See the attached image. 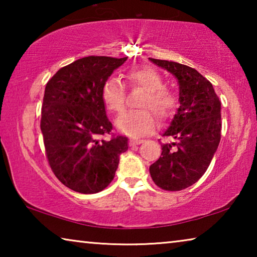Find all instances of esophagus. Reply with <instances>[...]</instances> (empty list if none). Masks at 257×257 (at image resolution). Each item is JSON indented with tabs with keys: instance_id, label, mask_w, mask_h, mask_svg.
I'll return each mask as SVG.
<instances>
[{
	"instance_id": "1",
	"label": "esophagus",
	"mask_w": 257,
	"mask_h": 257,
	"mask_svg": "<svg viewBox=\"0 0 257 257\" xmlns=\"http://www.w3.org/2000/svg\"><path fill=\"white\" fill-rule=\"evenodd\" d=\"M144 142L143 139H138V138H130L129 139V146H136L142 144V143Z\"/></svg>"
}]
</instances>
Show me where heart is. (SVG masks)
<instances>
[{
	"mask_svg": "<svg viewBox=\"0 0 257 257\" xmlns=\"http://www.w3.org/2000/svg\"><path fill=\"white\" fill-rule=\"evenodd\" d=\"M124 79L133 88L145 90L139 102L137 111H129L121 114L115 121L116 129L133 137L143 136L155 128L158 116L160 122H165L175 114L178 106L177 95L164 86L162 76L153 68L137 67L129 69L124 73ZM102 99L108 111L120 113L125 103L123 85L115 79L108 78L102 87Z\"/></svg>",
	"mask_w": 257,
	"mask_h": 257,
	"instance_id": "b5f03b06",
	"label": "heart"
}]
</instances>
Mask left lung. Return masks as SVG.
I'll return each instance as SVG.
<instances>
[{"mask_svg":"<svg viewBox=\"0 0 257 257\" xmlns=\"http://www.w3.org/2000/svg\"><path fill=\"white\" fill-rule=\"evenodd\" d=\"M179 82L180 106L163 134L160 159L150 167L154 184L169 191L197 182L207 170L221 139V102L214 88L197 70L173 61L150 58Z\"/></svg>","mask_w":257,"mask_h":257,"instance_id":"left-lung-1","label":"left lung"}]
</instances>
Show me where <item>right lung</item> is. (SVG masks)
<instances>
[{
    "instance_id": "right-lung-1",
    "label": "right lung",
    "mask_w": 257,
    "mask_h": 257,
    "mask_svg": "<svg viewBox=\"0 0 257 257\" xmlns=\"http://www.w3.org/2000/svg\"><path fill=\"white\" fill-rule=\"evenodd\" d=\"M127 58L86 56L61 68L47 81L41 130L46 159L68 188L95 194L111 184L128 138L111 133L102 87ZM111 135L105 141L102 136Z\"/></svg>"
}]
</instances>
